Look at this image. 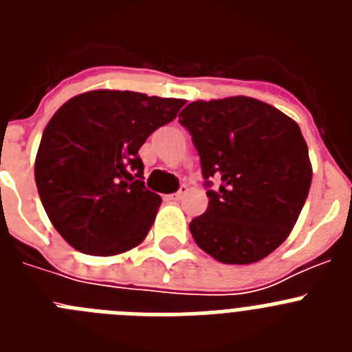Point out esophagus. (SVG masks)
<instances>
[{"label": "esophagus", "instance_id": "obj_1", "mask_svg": "<svg viewBox=\"0 0 352 352\" xmlns=\"http://www.w3.org/2000/svg\"><path fill=\"white\" fill-rule=\"evenodd\" d=\"M186 192H188V186H186V185H182V186H179V190L176 192V194L167 195V199H169V201H179V199H182L183 195L186 194Z\"/></svg>", "mask_w": 352, "mask_h": 352}]
</instances>
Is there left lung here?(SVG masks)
<instances>
[{
    "label": "left lung",
    "instance_id": "left-lung-1",
    "mask_svg": "<svg viewBox=\"0 0 352 352\" xmlns=\"http://www.w3.org/2000/svg\"><path fill=\"white\" fill-rule=\"evenodd\" d=\"M179 123L192 133L208 210L190 222L195 243L223 264H252L284 243L312 183L309 148L294 120L250 96L190 102Z\"/></svg>",
    "mask_w": 352,
    "mask_h": 352
}]
</instances>
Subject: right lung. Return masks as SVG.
Returning <instances> with one entry per match:
<instances>
[{
  "instance_id": "1",
  "label": "right lung",
  "mask_w": 352,
  "mask_h": 352,
  "mask_svg": "<svg viewBox=\"0 0 352 352\" xmlns=\"http://www.w3.org/2000/svg\"><path fill=\"white\" fill-rule=\"evenodd\" d=\"M183 105L182 98L93 89L56 111L36 151L35 182L70 247L109 257L142 243L162 199L144 186L139 149Z\"/></svg>"
}]
</instances>
